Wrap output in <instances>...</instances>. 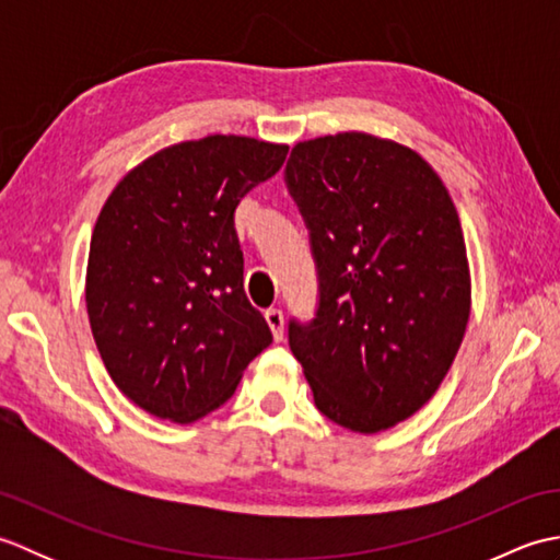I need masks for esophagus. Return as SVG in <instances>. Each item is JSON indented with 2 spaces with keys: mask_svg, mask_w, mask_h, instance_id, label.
Segmentation results:
<instances>
[{
  "mask_svg": "<svg viewBox=\"0 0 560 560\" xmlns=\"http://www.w3.org/2000/svg\"><path fill=\"white\" fill-rule=\"evenodd\" d=\"M265 319H267V325H269V329H271L273 339L281 341V339H283V313L279 311V307H267V311H265Z\"/></svg>",
  "mask_w": 560,
  "mask_h": 560,
  "instance_id": "esophagus-1",
  "label": "esophagus"
}]
</instances>
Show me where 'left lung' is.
Instances as JSON below:
<instances>
[{
	"instance_id": "1",
	"label": "left lung",
	"mask_w": 560,
	"mask_h": 560,
	"mask_svg": "<svg viewBox=\"0 0 560 560\" xmlns=\"http://www.w3.org/2000/svg\"><path fill=\"white\" fill-rule=\"evenodd\" d=\"M283 180L319 299L311 323H289V347L329 421L385 431L435 395L469 323L457 209L419 153L363 132L295 144Z\"/></svg>"
}]
</instances>
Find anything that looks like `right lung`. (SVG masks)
Segmentation results:
<instances>
[{
    "label": "right lung",
    "instance_id": "1",
    "mask_svg": "<svg viewBox=\"0 0 560 560\" xmlns=\"http://www.w3.org/2000/svg\"><path fill=\"white\" fill-rule=\"evenodd\" d=\"M287 144L211 135L129 171L91 235L86 311L113 383L159 419L192 423L229 399L271 329L243 289L235 207Z\"/></svg>",
    "mask_w": 560,
    "mask_h": 560
}]
</instances>
